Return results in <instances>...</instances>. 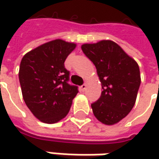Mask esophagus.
<instances>
[{
    "label": "esophagus",
    "mask_w": 159,
    "mask_h": 159,
    "mask_svg": "<svg viewBox=\"0 0 159 159\" xmlns=\"http://www.w3.org/2000/svg\"><path fill=\"white\" fill-rule=\"evenodd\" d=\"M86 88H87V83H84L82 86L80 87V90H81V91H85Z\"/></svg>",
    "instance_id": "34e87169"
}]
</instances>
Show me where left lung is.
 Here are the masks:
<instances>
[{
    "mask_svg": "<svg viewBox=\"0 0 159 159\" xmlns=\"http://www.w3.org/2000/svg\"><path fill=\"white\" fill-rule=\"evenodd\" d=\"M83 53L95 64L102 84L100 98L91 104L95 118L114 125L131 111L141 84L138 64L112 40L83 44Z\"/></svg>",
    "mask_w": 159,
    "mask_h": 159,
    "instance_id": "1",
    "label": "left lung"
}]
</instances>
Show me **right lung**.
I'll list each match as a JSON object with an SVG mask.
<instances>
[{
  "label": "right lung",
  "instance_id": "1",
  "mask_svg": "<svg viewBox=\"0 0 159 159\" xmlns=\"http://www.w3.org/2000/svg\"><path fill=\"white\" fill-rule=\"evenodd\" d=\"M76 44L54 40L22 58L18 78L22 95L31 112L41 122L57 123L70 111L78 87L70 85L64 61Z\"/></svg>",
  "mask_w": 159,
  "mask_h": 159
}]
</instances>
